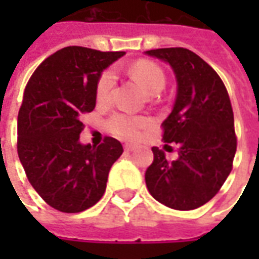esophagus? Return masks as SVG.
<instances>
[{
	"label": "esophagus",
	"instance_id": "esophagus-1",
	"mask_svg": "<svg viewBox=\"0 0 259 259\" xmlns=\"http://www.w3.org/2000/svg\"><path fill=\"white\" fill-rule=\"evenodd\" d=\"M139 147L136 146V144H124V151H136Z\"/></svg>",
	"mask_w": 259,
	"mask_h": 259
}]
</instances>
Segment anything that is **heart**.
I'll list each match as a JSON object with an SVG mask.
<instances>
[{"label": "heart", "instance_id": "obj_1", "mask_svg": "<svg viewBox=\"0 0 259 259\" xmlns=\"http://www.w3.org/2000/svg\"><path fill=\"white\" fill-rule=\"evenodd\" d=\"M130 73L139 81V84L150 94L159 93L165 85V74H163L162 69L150 61L136 62L130 69ZM115 81H116L115 72L111 69L105 70L101 74V77L97 83L96 90L98 102L104 104V102L109 101ZM148 126H150L148 119L141 118V116H129V115H123V113L113 115L112 118L108 120V127L111 130V133L118 136L120 139H126V140L137 139L140 136L141 130L147 129Z\"/></svg>", "mask_w": 259, "mask_h": 259}]
</instances>
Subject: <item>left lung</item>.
I'll use <instances>...</instances> for the list:
<instances>
[{
    "label": "left lung",
    "mask_w": 259,
    "mask_h": 259,
    "mask_svg": "<svg viewBox=\"0 0 259 259\" xmlns=\"http://www.w3.org/2000/svg\"><path fill=\"white\" fill-rule=\"evenodd\" d=\"M144 54L174 70L176 98L162 122V140L179 146L175 161L152 147L147 189L169 208L195 209L215 197L232 170L237 141L229 94L217 72L187 48H158Z\"/></svg>",
    "instance_id": "8db88e82"
}]
</instances>
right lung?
Listing matches in <instances>:
<instances>
[{
    "label": "right lung",
    "instance_id": "1",
    "mask_svg": "<svg viewBox=\"0 0 259 259\" xmlns=\"http://www.w3.org/2000/svg\"><path fill=\"white\" fill-rule=\"evenodd\" d=\"M65 47L42 62L26 85L18 115V154L26 176L55 209L76 213L97 204L109 169L123 147L105 137L98 147L80 143L81 116L96 107L102 72L123 57Z\"/></svg>",
    "mask_w": 259,
    "mask_h": 259
}]
</instances>
